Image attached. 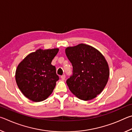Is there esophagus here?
<instances>
[{
	"label": "esophagus",
	"instance_id": "1",
	"mask_svg": "<svg viewBox=\"0 0 132 132\" xmlns=\"http://www.w3.org/2000/svg\"><path fill=\"white\" fill-rule=\"evenodd\" d=\"M61 78L62 80L65 79V75H62V76H61Z\"/></svg>",
	"mask_w": 132,
	"mask_h": 132
}]
</instances>
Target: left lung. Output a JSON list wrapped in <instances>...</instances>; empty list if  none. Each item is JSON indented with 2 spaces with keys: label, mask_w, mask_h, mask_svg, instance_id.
Segmentation results:
<instances>
[{
  "label": "left lung",
  "mask_w": 132,
  "mask_h": 132,
  "mask_svg": "<svg viewBox=\"0 0 132 132\" xmlns=\"http://www.w3.org/2000/svg\"><path fill=\"white\" fill-rule=\"evenodd\" d=\"M65 53L73 67L72 75L66 81L71 92L82 100L96 97L110 75L104 57L95 48L83 43L67 47Z\"/></svg>",
  "instance_id": "8db88e82"
}]
</instances>
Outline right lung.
Instances as JSON below:
<instances>
[{
    "label": "right lung",
    "instance_id": "right-lung-1",
    "mask_svg": "<svg viewBox=\"0 0 132 132\" xmlns=\"http://www.w3.org/2000/svg\"><path fill=\"white\" fill-rule=\"evenodd\" d=\"M59 48L37 50L18 65L15 80L24 95L35 102L46 100L54 90L59 79L55 66L51 63Z\"/></svg>",
    "mask_w": 132,
    "mask_h": 132
}]
</instances>
